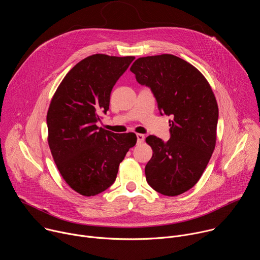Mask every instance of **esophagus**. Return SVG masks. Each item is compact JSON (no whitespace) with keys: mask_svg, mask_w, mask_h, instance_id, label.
I'll return each mask as SVG.
<instances>
[{"mask_svg":"<svg viewBox=\"0 0 260 260\" xmlns=\"http://www.w3.org/2000/svg\"><path fill=\"white\" fill-rule=\"evenodd\" d=\"M137 141H138V144L143 143L145 141V136L142 134H137Z\"/></svg>","mask_w":260,"mask_h":260,"instance_id":"1","label":"esophagus"}]
</instances>
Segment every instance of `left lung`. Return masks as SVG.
I'll list each match as a JSON object with an SVG mask.
<instances>
[{"label": "left lung", "instance_id": "8db88e82", "mask_svg": "<svg viewBox=\"0 0 260 260\" xmlns=\"http://www.w3.org/2000/svg\"><path fill=\"white\" fill-rule=\"evenodd\" d=\"M131 71L153 92L161 114L170 115V139L146 138L153 150L147 183L165 196H178L200 180L216 144L218 106L205 76L171 54L137 59Z\"/></svg>", "mask_w": 260, "mask_h": 260}]
</instances>
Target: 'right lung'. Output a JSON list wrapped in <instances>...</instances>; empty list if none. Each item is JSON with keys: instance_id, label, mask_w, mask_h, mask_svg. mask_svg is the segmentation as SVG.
I'll use <instances>...</instances> for the list:
<instances>
[{"instance_id": "add662e5", "label": "right lung", "mask_w": 260, "mask_h": 260, "mask_svg": "<svg viewBox=\"0 0 260 260\" xmlns=\"http://www.w3.org/2000/svg\"><path fill=\"white\" fill-rule=\"evenodd\" d=\"M134 56L95 54L73 66L57 88L47 113L48 144L66 184L82 196H95L115 181L118 167L137 143L134 133L99 127L109 109L114 84Z\"/></svg>"}]
</instances>
